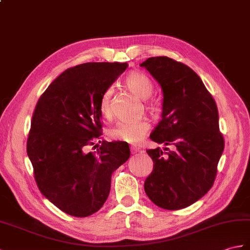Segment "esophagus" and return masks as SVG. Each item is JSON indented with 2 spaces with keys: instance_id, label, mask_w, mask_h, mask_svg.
<instances>
[{
  "instance_id": "obj_1",
  "label": "esophagus",
  "mask_w": 250,
  "mask_h": 250,
  "mask_svg": "<svg viewBox=\"0 0 250 250\" xmlns=\"http://www.w3.org/2000/svg\"><path fill=\"white\" fill-rule=\"evenodd\" d=\"M130 149H131V153H132V154H135V153L141 151V149L137 148V147H134V146H132Z\"/></svg>"
}]
</instances>
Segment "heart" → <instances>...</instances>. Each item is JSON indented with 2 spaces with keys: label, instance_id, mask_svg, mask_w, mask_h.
<instances>
[{
  "label": "heart",
  "instance_id": "b5f03b06",
  "mask_svg": "<svg viewBox=\"0 0 250 250\" xmlns=\"http://www.w3.org/2000/svg\"><path fill=\"white\" fill-rule=\"evenodd\" d=\"M125 86L141 99H148L153 94L154 86L152 81L148 75L141 71H132L125 79ZM112 96L113 89L108 87L102 92L99 109L105 118H109L112 115ZM146 105L150 111L155 112L158 105L152 100H146ZM150 130V124L146 119H139L133 121H120L108 130V136L116 141H121L127 144L136 145L141 143Z\"/></svg>",
  "mask_w": 250,
  "mask_h": 250
}]
</instances>
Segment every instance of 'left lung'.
<instances>
[{
  "label": "left lung",
  "mask_w": 250,
  "mask_h": 250,
  "mask_svg": "<svg viewBox=\"0 0 250 250\" xmlns=\"http://www.w3.org/2000/svg\"><path fill=\"white\" fill-rule=\"evenodd\" d=\"M164 94L162 120L150 134L158 144L173 146L163 152L148 149L153 170L144 188L149 199L165 210H180L206 195L215 181L225 147L217 105L193 69L167 56L141 63Z\"/></svg>",
  "instance_id": "obj_1"
}]
</instances>
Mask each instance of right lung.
Returning <instances> with one entry per match:
<instances>
[{
  "label": "right lung",
  "mask_w": 250,
  "mask_h": 250,
  "mask_svg": "<svg viewBox=\"0 0 250 250\" xmlns=\"http://www.w3.org/2000/svg\"><path fill=\"white\" fill-rule=\"evenodd\" d=\"M126 67V62H85L68 68L35 106L26 143L35 181L45 198L71 216L100 210L113 171L130 158L124 142L99 141L97 151H86L102 134V92Z\"/></svg>",
  "instance_id": "right-lung-1"
}]
</instances>
